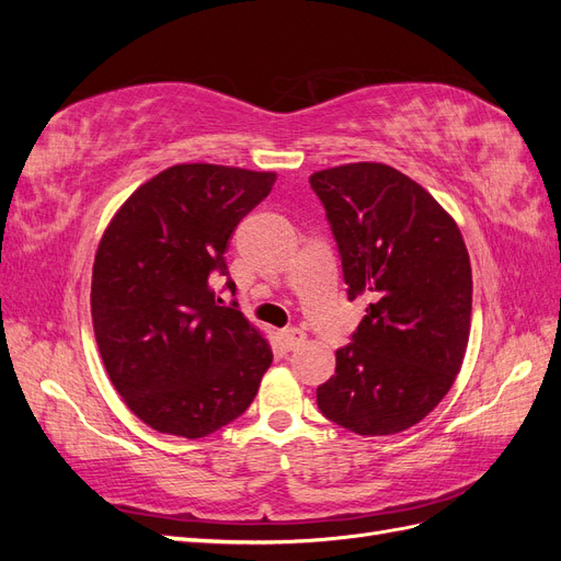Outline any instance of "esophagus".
Segmentation results:
<instances>
[{
  "mask_svg": "<svg viewBox=\"0 0 561 561\" xmlns=\"http://www.w3.org/2000/svg\"><path fill=\"white\" fill-rule=\"evenodd\" d=\"M280 339H283V346L287 351L293 348H299L304 342H307V334H304L299 328H287L280 332Z\"/></svg>",
  "mask_w": 561,
  "mask_h": 561,
  "instance_id": "34e87169",
  "label": "esophagus"
}]
</instances>
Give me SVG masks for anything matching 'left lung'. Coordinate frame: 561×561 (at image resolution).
Returning a JSON list of instances; mask_svg holds the SVG:
<instances>
[{"mask_svg":"<svg viewBox=\"0 0 561 561\" xmlns=\"http://www.w3.org/2000/svg\"><path fill=\"white\" fill-rule=\"evenodd\" d=\"M342 257L348 299L367 295L353 342L316 398L351 433L412 428L439 404L470 336V257L451 215L386 163H346L309 178Z\"/></svg>","mask_w":561,"mask_h":561,"instance_id":"left-lung-1","label":"left lung"}]
</instances>
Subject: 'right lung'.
<instances>
[{
    "instance_id": "right-lung-1",
    "label": "right lung",
    "mask_w": 561,
    "mask_h": 561,
    "mask_svg": "<svg viewBox=\"0 0 561 561\" xmlns=\"http://www.w3.org/2000/svg\"><path fill=\"white\" fill-rule=\"evenodd\" d=\"M274 182L180 163L138 186L105 229L91 280L95 342L116 393L149 428L206 437L257 396L274 353L239 304L222 307L215 278L229 276L231 233Z\"/></svg>"
}]
</instances>
